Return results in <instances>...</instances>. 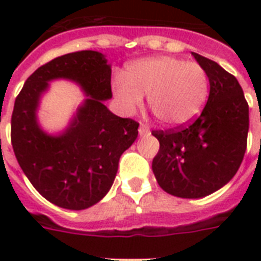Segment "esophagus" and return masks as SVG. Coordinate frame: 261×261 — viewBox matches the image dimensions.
<instances>
[{
  "instance_id": "obj_1",
  "label": "esophagus",
  "mask_w": 261,
  "mask_h": 261,
  "mask_svg": "<svg viewBox=\"0 0 261 261\" xmlns=\"http://www.w3.org/2000/svg\"><path fill=\"white\" fill-rule=\"evenodd\" d=\"M138 133L141 137H147V135H150V128H149V126H147L146 123H141V124H139Z\"/></svg>"
}]
</instances>
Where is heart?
Here are the masks:
<instances>
[{
    "instance_id": "1",
    "label": "heart",
    "mask_w": 261,
    "mask_h": 261,
    "mask_svg": "<svg viewBox=\"0 0 261 261\" xmlns=\"http://www.w3.org/2000/svg\"><path fill=\"white\" fill-rule=\"evenodd\" d=\"M115 98L126 114L142 106L143 94L157 120L168 127L186 126L198 118L210 90L207 71L198 62L161 55L139 59L112 83Z\"/></svg>"
}]
</instances>
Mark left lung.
I'll return each mask as SVG.
<instances>
[{"label":"left lung","mask_w":261,"mask_h":261,"mask_svg":"<svg viewBox=\"0 0 261 261\" xmlns=\"http://www.w3.org/2000/svg\"><path fill=\"white\" fill-rule=\"evenodd\" d=\"M204 67L210 94L202 114L188 126L155 130L160 150L153 173L168 194L198 199L213 194L237 173L247 150L249 107L234 75L192 53Z\"/></svg>","instance_id":"obj_1"}]
</instances>
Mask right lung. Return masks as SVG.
Segmentation results:
<instances>
[{
  "label": "right lung",
  "instance_id": "1",
  "mask_svg": "<svg viewBox=\"0 0 261 261\" xmlns=\"http://www.w3.org/2000/svg\"><path fill=\"white\" fill-rule=\"evenodd\" d=\"M58 78L77 82L90 97L66 130L50 136L38 126L36 111L48 83ZM111 97V66L92 50L40 66L16 97L10 127L14 155L31 184L55 206L84 210L100 202L114 182L120 155L138 137L139 123L104 106Z\"/></svg>",
  "mask_w": 261,
  "mask_h": 261
}]
</instances>
